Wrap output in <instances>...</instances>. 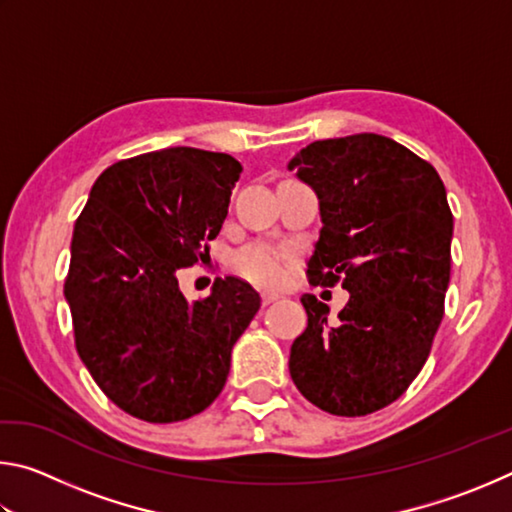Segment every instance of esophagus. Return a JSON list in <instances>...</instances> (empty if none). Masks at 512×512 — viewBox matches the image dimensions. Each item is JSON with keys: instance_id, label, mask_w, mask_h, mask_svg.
<instances>
[{"instance_id": "obj_1", "label": "esophagus", "mask_w": 512, "mask_h": 512, "mask_svg": "<svg viewBox=\"0 0 512 512\" xmlns=\"http://www.w3.org/2000/svg\"><path fill=\"white\" fill-rule=\"evenodd\" d=\"M280 300V293H273V291H264L262 293V305H271V302Z\"/></svg>"}]
</instances>
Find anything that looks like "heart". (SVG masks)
<instances>
[{"instance_id":"b5f03b06","label":"heart","mask_w":512,"mask_h":512,"mask_svg":"<svg viewBox=\"0 0 512 512\" xmlns=\"http://www.w3.org/2000/svg\"><path fill=\"white\" fill-rule=\"evenodd\" d=\"M232 264H235L239 275H244L246 280L259 284V287H275L287 277L284 259L275 250L259 244L241 248Z\"/></svg>"}]
</instances>
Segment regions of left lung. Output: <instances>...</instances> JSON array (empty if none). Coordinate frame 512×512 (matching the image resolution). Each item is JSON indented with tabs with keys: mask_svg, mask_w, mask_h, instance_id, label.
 <instances>
[{
	"mask_svg": "<svg viewBox=\"0 0 512 512\" xmlns=\"http://www.w3.org/2000/svg\"><path fill=\"white\" fill-rule=\"evenodd\" d=\"M289 169L316 192L323 221L309 282L350 291L339 320L311 293L300 298L307 329L291 345V379L318 409L368 415L411 386L443 320L454 235L445 185L375 133L311 142Z\"/></svg>",
	"mask_w": 512,
	"mask_h": 512,
	"instance_id": "1",
	"label": "left lung"
}]
</instances>
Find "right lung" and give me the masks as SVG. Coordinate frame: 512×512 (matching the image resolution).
Returning <instances> with one entry per match:
<instances>
[{
  "instance_id": "obj_1",
  "label": "right lung",
  "mask_w": 512,
  "mask_h": 512,
  "mask_svg": "<svg viewBox=\"0 0 512 512\" xmlns=\"http://www.w3.org/2000/svg\"><path fill=\"white\" fill-rule=\"evenodd\" d=\"M244 167L192 146L135 155L101 173L74 225L65 300L92 379L121 411L178 422L223 391L232 345L259 309L239 277L189 302L178 268L210 255Z\"/></svg>"
}]
</instances>
